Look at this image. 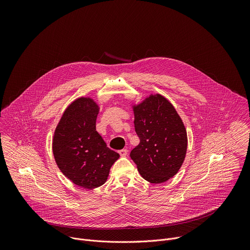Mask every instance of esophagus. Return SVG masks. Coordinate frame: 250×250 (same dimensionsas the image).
<instances>
[{
    "instance_id": "esophagus-1",
    "label": "esophagus",
    "mask_w": 250,
    "mask_h": 250,
    "mask_svg": "<svg viewBox=\"0 0 250 250\" xmlns=\"http://www.w3.org/2000/svg\"><path fill=\"white\" fill-rule=\"evenodd\" d=\"M119 153H120V155H121V156L125 157V156H126V154H127V150L124 148V149H121V150H119Z\"/></svg>"
}]
</instances>
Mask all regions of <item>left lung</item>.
Returning a JSON list of instances; mask_svg holds the SVG:
<instances>
[{
  "label": "left lung",
  "mask_w": 250,
  "mask_h": 250,
  "mask_svg": "<svg viewBox=\"0 0 250 250\" xmlns=\"http://www.w3.org/2000/svg\"><path fill=\"white\" fill-rule=\"evenodd\" d=\"M139 145L130 152L141 177L159 184L175 176L187 151L185 125L173 104L160 94L132 105Z\"/></svg>",
  "instance_id": "left-lung-1"
}]
</instances>
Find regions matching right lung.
<instances>
[{
    "label": "right lung",
    "mask_w": 250,
    "mask_h": 250,
    "mask_svg": "<svg viewBox=\"0 0 250 250\" xmlns=\"http://www.w3.org/2000/svg\"><path fill=\"white\" fill-rule=\"evenodd\" d=\"M99 110L93 99H76L63 113L52 140L54 159L60 171L71 182L85 189L102 186L120 157L96 130Z\"/></svg>",
    "instance_id": "add662e5"
}]
</instances>
